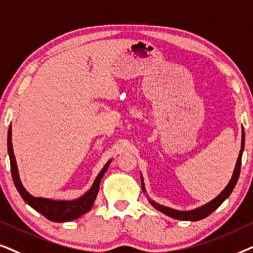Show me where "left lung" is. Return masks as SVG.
<instances>
[{
    "mask_svg": "<svg viewBox=\"0 0 253 253\" xmlns=\"http://www.w3.org/2000/svg\"><path fill=\"white\" fill-rule=\"evenodd\" d=\"M244 143H245V133L244 129H242V146H241V151L240 155H238L237 162H236V167H235L234 173H232V177L229 184L225 186L223 191L221 192L220 194L217 195L215 199H213L210 203L204 205V206L195 208V210L192 211H177L173 210V208L170 207H166L162 206V205L155 203L154 200L148 199L151 206H154L157 211H162L163 214L168 215V216L172 217V218H177V220H181V221H199L203 220V218L207 217L208 215H211L213 211L218 208V206L223 203V201L227 199L229 195L231 194L234 187L236 186V183L238 180V177H240V172H241V164H242V155H243V150H244ZM141 187H142V191L146 192V188H144V183H143V177L141 174Z\"/></svg>",
    "mask_w": 253,
    "mask_h": 253,
    "instance_id": "8db88e82",
    "label": "left lung"
}]
</instances>
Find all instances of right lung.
<instances>
[{"label":"right lung","mask_w":253,"mask_h":253,"mask_svg":"<svg viewBox=\"0 0 253 253\" xmlns=\"http://www.w3.org/2000/svg\"><path fill=\"white\" fill-rule=\"evenodd\" d=\"M8 153L10 158V168H11V174L13 183L17 191L19 192L21 197L24 199V201L28 205H30L33 210L39 211L40 214L43 215L46 218L53 222H68L75 218H79L85 214L86 211L91 210L93 203H95L97 194H98L100 180L106 172L107 168H109L111 161L110 160L103 168L102 171L98 173V176L93 181L92 186L90 190L84 193L82 197L75 200H52L46 199V198H37L33 197L25 190L23 186L21 179H19L18 169H17V163L15 155H13L12 149V142H11V126L9 127L8 130Z\"/></svg>","instance_id":"1"}]
</instances>
